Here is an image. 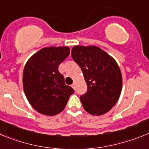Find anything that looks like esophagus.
Here are the masks:
<instances>
[{
  "mask_svg": "<svg viewBox=\"0 0 149 149\" xmlns=\"http://www.w3.org/2000/svg\"><path fill=\"white\" fill-rule=\"evenodd\" d=\"M72 88H73L74 89H75V84H74H74H72Z\"/></svg>",
  "mask_w": 149,
  "mask_h": 149,
  "instance_id": "esophagus-1",
  "label": "esophagus"
}]
</instances>
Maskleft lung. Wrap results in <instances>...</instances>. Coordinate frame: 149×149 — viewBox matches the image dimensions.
I'll return each mask as SVG.
<instances>
[{"mask_svg": "<svg viewBox=\"0 0 149 149\" xmlns=\"http://www.w3.org/2000/svg\"><path fill=\"white\" fill-rule=\"evenodd\" d=\"M72 56L87 85L86 93L80 96L84 110L93 116L107 113L122 92V73L116 60L96 46H74Z\"/></svg>", "mask_w": 149, "mask_h": 149, "instance_id": "1", "label": "left lung"}]
</instances>
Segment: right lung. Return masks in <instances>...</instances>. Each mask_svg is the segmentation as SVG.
<instances>
[{
  "label": "right lung",
  "mask_w": 149,
  "mask_h": 149,
  "mask_svg": "<svg viewBox=\"0 0 149 149\" xmlns=\"http://www.w3.org/2000/svg\"><path fill=\"white\" fill-rule=\"evenodd\" d=\"M70 54L68 47H49L39 50L26 63L23 86L30 105L39 113L54 116L65 108L74 90L65 84L59 65Z\"/></svg>",
  "instance_id": "add662e5"
}]
</instances>
